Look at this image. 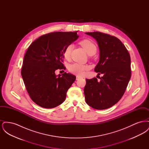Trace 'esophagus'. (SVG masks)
Wrapping results in <instances>:
<instances>
[{
    "label": "esophagus",
    "instance_id": "esophagus-1",
    "mask_svg": "<svg viewBox=\"0 0 149 149\" xmlns=\"http://www.w3.org/2000/svg\"><path fill=\"white\" fill-rule=\"evenodd\" d=\"M80 78H81V77H80V76H78V75H77V78H76V79H77V80H79V79H80Z\"/></svg>",
    "mask_w": 149,
    "mask_h": 149
}]
</instances>
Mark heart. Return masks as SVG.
I'll use <instances>...</instances> for the list:
<instances>
[{
	"mask_svg": "<svg viewBox=\"0 0 149 149\" xmlns=\"http://www.w3.org/2000/svg\"><path fill=\"white\" fill-rule=\"evenodd\" d=\"M80 44L85 49L86 52L89 54H95L97 51V46L95 43L88 39H84L80 42ZM72 49V45H68L64 51V56L66 59H69L70 57L71 50ZM90 66L86 64H80L75 63L70 64L69 66V70L73 74L78 75H83L85 74V71L90 69Z\"/></svg>",
	"mask_w": 149,
	"mask_h": 149,
	"instance_id": "heart-1",
	"label": "heart"
}]
</instances>
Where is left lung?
Returning <instances> with one entry per match:
<instances>
[{
	"instance_id": "left-lung-1",
	"label": "left lung",
	"mask_w": 149,
	"mask_h": 149,
	"mask_svg": "<svg viewBox=\"0 0 149 149\" xmlns=\"http://www.w3.org/2000/svg\"><path fill=\"white\" fill-rule=\"evenodd\" d=\"M94 38L100 51L94 71L103 76L86 79L84 89L86 103L96 109H106L116 104L126 91L131 77L130 54L120 40L99 32H86Z\"/></svg>"
}]
</instances>
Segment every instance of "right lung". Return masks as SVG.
<instances>
[{
  "label": "right lung",
  "instance_id": "right-lung-1",
  "mask_svg": "<svg viewBox=\"0 0 149 149\" xmlns=\"http://www.w3.org/2000/svg\"><path fill=\"white\" fill-rule=\"evenodd\" d=\"M77 32H55L43 35L32 43L24 57L21 75L29 95L36 104L52 108L61 104L76 77L56 70H65V47L77 40Z\"/></svg>",
  "mask_w": 149,
  "mask_h": 149
}]
</instances>
